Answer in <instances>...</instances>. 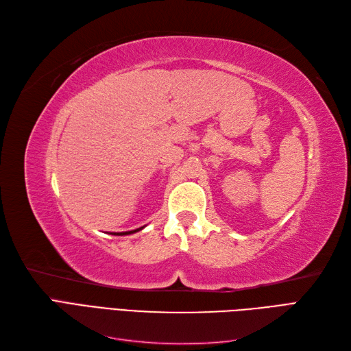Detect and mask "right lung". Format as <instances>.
Instances as JSON below:
<instances>
[{"label":"right lung","mask_w":351,"mask_h":351,"mask_svg":"<svg viewBox=\"0 0 351 351\" xmlns=\"http://www.w3.org/2000/svg\"><path fill=\"white\" fill-rule=\"evenodd\" d=\"M143 227H141V228H137V230H132V231H124V232H114L115 236H125V234H133V232H137V231H141Z\"/></svg>","instance_id":"add662e5"}]
</instances>
